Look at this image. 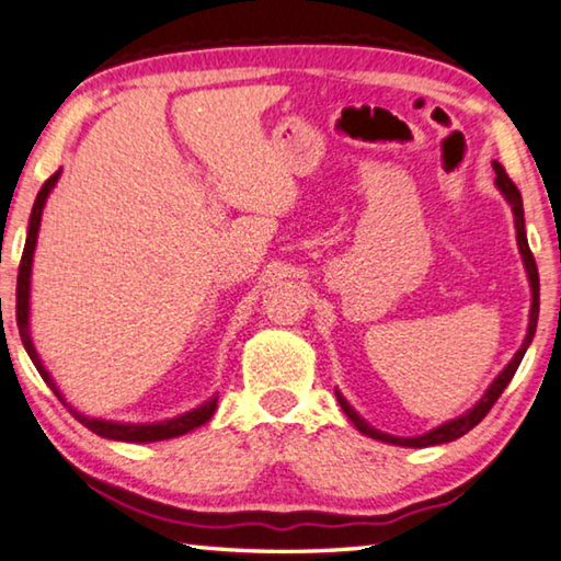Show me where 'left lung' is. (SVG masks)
<instances>
[{
    "mask_svg": "<svg viewBox=\"0 0 561 561\" xmlns=\"http://www.w3.org/2000/svg\"><path fill=\"white\" fill-rule=\"evenodd\" d=\"M493 169H496V184L499 190L506 194V199L511 202V207H514V215H516V240H518V250H522L524 255V265H526V273H529V283H531V316H529V331H526V339L522 348H518L514 359L508 362V367L501 371V375L496 377V381L489 387V392L483 394V400L476 404L473 410L468 412V415H462L458 420L453 422H445V425L435 427L433 433L427 435H420V437H392V435H385V433H377L375 427H369L367 422H364L356 412L348 408L344 397H341L336 392V400L341 404V410L346 412V417L354 422L356 430L364 435L369 437H377V440H385V443H394V445H404V448H427V445H440V443H450L456 440V437L466 435L468 430H473L478 422H481L485 415H489L493 404H496L499 397L503 394V389L508 387V381L514 379L518 364H522L526 348H529L531 339H534V331H537V319H539V271H537V261H534V253L529 250V240H526V230H524V205H522V192H518V186L511 182V176L506 174V169H503L501 164H493Z\"/></svg>",
    "mask_w": 561,
    "mask_h": 561,
    "instance_id": "obj_1",
    "label": "left lung"
}]
</instances>
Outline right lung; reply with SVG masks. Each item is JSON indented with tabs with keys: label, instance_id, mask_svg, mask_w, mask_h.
<instances>
[{
	"label": "right lung",
	"instance_id": "right-lung-1",
	"mask_svg": "<svg viewBox=\"0 0 561 561\" xmlns=\"http://www.w3.org/2000/svg\"><path fill=\"white\" fill-rule=\"evenodd\" d=\"M60 172H55L50 180L43 184V190L37 192V199H35V207H32V215H30V230H27V242H24V250H22V261H20V273H18V327H20V336H22V344L27 348L32 364H35L39 377L47 381V387L53 389L55 394H58V400L65 404L62 394L58 392V387H55V381L47 375L43 362H39V356L35 352V346H32L30 341V327H27V311H30V271H32V253H35V242H37V230H39V217H43V207H45V199L50 190L58 182ZM217 410V397L215 400H209L202 404V408L186 412L182 417H174V420H167V422H157V425H121V422H105V420H91L85 415H80V412L70 410L72 415H76L78 422H83V425L91 430V433L101 435V437H108V440H124V443H157V440H169V437H180L184 433H190V430L205 425V422L213 417V412Z\"/></svg>",
	"mask_w": 561,
	"mask_h": 561
}]
</instances>
